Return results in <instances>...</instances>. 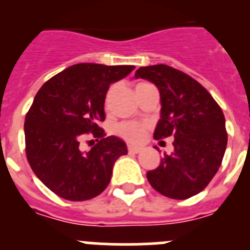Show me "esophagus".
Listing matches in <instances>:
<instances>
[{
  "label": "esophagus",
  "instance_id": "esophagus-1",
  "mask_svg": "<svg viewBox=\"0 0 250 250\" xmlns=\"http://www.w3.org/2000/svg\"><path fill=\"white\" fill-rule=\"evenodd\" d=\"M127 150H129V152H134V154H138V152L141 151V147L140 146H135V145H129V146H127Z\"/></svg>",
  "mask_w": 250,
  "mask_h": 250
}]
</instances>
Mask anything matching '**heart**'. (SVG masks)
Segmentation results:
<instances>
[{"label":"heart","mask_w":250,"mask_h":250,"mask_svg":"<svg viewBox=\"0 0 250 250\" xmlns=\"http://www.w3.org/2000/svg\"><path fill=\"white\" fill-rule=\"evenodd\" d=\"M143 83H139V85H143ZM145 131H146V125L139 123H123L116 127V132L121 138L132 141V143L143 140L145 136Z\"/></svg>","instance_id":"heart-1"}]
</instances>
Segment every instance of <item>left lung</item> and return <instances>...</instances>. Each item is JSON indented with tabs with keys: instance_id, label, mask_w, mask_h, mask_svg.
<instances>
[{
	"instance_id": "left-lung-1",
	"label": "left lung",
	"mask_w": 250,
	"mask_h": 250,
	"mask_svg": "<svg viewBox=\"0 0 250 250\" xmlns=\"http://www.w3.org/2000/svg\"><path fill=\"white\" fill-rule=\"evenodd\" d=\"M135 79L150 81L160 92V120L154 139L173 136L174 151L146 178L156 191L188 199L204 190L224 156L228 134L220 106L193 77L167 65L136 70Z\"/></svg>"
}]
</instances>
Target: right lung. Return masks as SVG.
<instances>
[{
  "mask_svg": "<svg viewBox=\"0 0 250 250\" xmlns=\"http://www.w3.org/2000/svg\"><path fill=\"white\" fill-rule=\"evenodd\" d=\"M135 66L77 63L46 81L25 119L26 155L37 178L56 195L89 200L109 185L115 161L127 154L116 136L105 138L106 92ZM91 132L98 144L87 152L81 141Z\"/></svg>",
  "mask_w": 250,
  "mask_h": 250,
  "instance_id": "1",
  "label": "right lung"
}]
</instances>
